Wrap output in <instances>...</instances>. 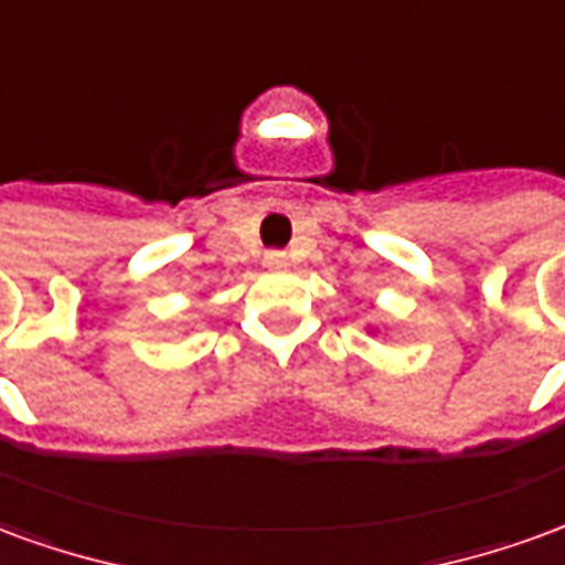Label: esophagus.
Listing matches in <instances>:
<instances>
[{"mask_svg": "<svg viewBox=\"0 0 565 565\" xmlns=\"http://www.w3.org/2000/svg\"><path fill=\"white\" fill-rule=\"evenodd\" d=\"M266 266L269 269H281V266H287V254L284 250H266Z\"/></svg>", "mask_w": 565, "mask_h": 565, "instance_id": "34e87169", "label": "esophagus"}]
</instances>
